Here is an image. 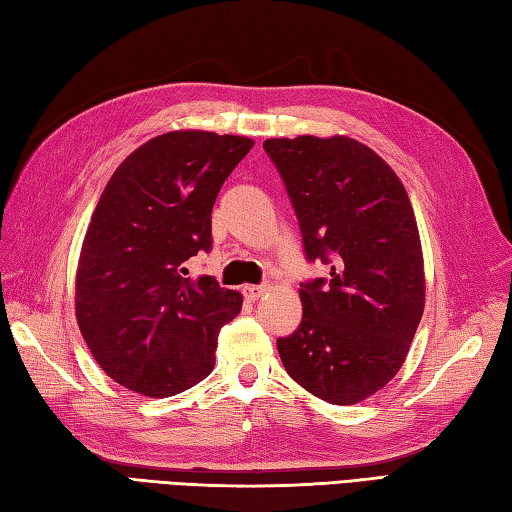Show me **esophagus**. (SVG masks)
Here are the masks:
<instances>
[{"mask_svg": "<svg viewBox=\"0 0 512 512\" xmlns=\"http://www.w3.org/2000/svg\"><path fill=\"white\" fill-rule=\"evenodd\" d=\"M269 291V287L267 285H245L243 287V296L247 298V300H252V302H256V300H260L263 298L265 294Z\"/></svg>", "mask_w": 512, "mask_h": 512, "instance_id": "esophagus-1", "label": "esophagus"}]
</instances>
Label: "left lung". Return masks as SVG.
<instances>
[{
  "label": "left lung",
  "instance_id": "1",
  "mask_svg": "<svg viewBox=\"0 0 512 512\" xmlns=\"http://www.w3.org/2000/svg\"><path fill=\"white\" fill-rule=\"evenodd\" d=\"M287 185L305 254L331 265L300 287L302 320L278 338L285 371L331 404L387 387L424 314V258L398 174L349 137L267 139Z\"/></svg>",
  "mask_w": 512,
  "mask_h": 512
}]
</instances>
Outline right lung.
<instances>
[{
	"instance_id": "right-lung-1",
	"label": "right lung",
	"mask_w": 512,
	"mask_h": 512,
	"mask_svg": "<svg viewBox=\"0 0 512 512\" xmlns=\"http://www.w3.org/2000/svg\"><path fill=\"white\" fill-rule=\"evenodd\" d=\"M254 141L174 130L139 145L103 190L83 238L75 314L114 382L170 398L212 373L218 331L243 296L185 263L212 247V207Z\"/></svg>"
}]
</instances>
